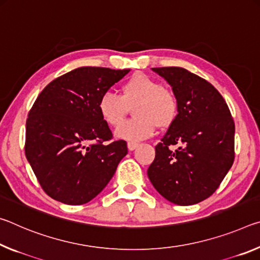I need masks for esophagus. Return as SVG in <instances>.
<instances>
[{
  "mask_svg": "<svg viewBox=\"0 0 260 260\" xmlns=\"http://www.w3.org/2000/svg\"><path fill=\"white\" fill-rule=\"evenodd\" d=\"M139 144L138 143H135V142H129L127 143V148H129V151H134L136 148L138 147Z\"/></svg>",
  "mask_w": 260,
  "mask_h": 260,
  "instance_id": "34e87169",
  "label": "esophagus"
}]
</instances>
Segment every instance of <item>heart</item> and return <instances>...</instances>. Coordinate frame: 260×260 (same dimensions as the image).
I'll list each match as a JSON object with an SVG mask.
<instances>
[{"label":"heart","mask_w":260,"mask_h":260,"mask_svg":"<svg viewBox=\"0 0 260 260\" xmlns=\"http://www.w3.org/2000/svg\"><path fill=\"white\" fill-rule=\"evenodd\" d=\"M133 105L135 118L122 123L128 107ZM98 112L106 124L117 126L122 123L115 131L117 138L138 142L154 134L156 125L168 127L175 122L178 101L158 80L137 74L123 84L121 95L104 93L98 102Z\"/></svg>","instance_id":"1"}]
</instances>
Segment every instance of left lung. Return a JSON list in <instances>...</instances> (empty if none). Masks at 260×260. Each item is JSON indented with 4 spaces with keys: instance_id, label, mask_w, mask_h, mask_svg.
<instances>
[{
    "instance_id": "left-lung-1",
    "label": "left lung",
    "mask_w": 260,
    "mask_h": 260,
    "mask_svg": "<svg viewBox=\"0 0 260 260\" xmlns=\"http://www.w3.org/2000/svg\"><path fill=\"white\" fill-rule=\"evenodd\" d=\"M178 101L175 122L155 146L147 175L155 190L177 205H193L219 188L235 158V123L218 90L178 67L152 68ZM179 144L172 151L169 147Z\"/></svg>"
}]
</instances>
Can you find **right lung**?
Here are the masks:
<instances>
[{
  "label": "right lung",
  "mask_w": 260,
  "mask_h": 260,
  "mask_svg": "<svg viewBox=\"0 0 260 260\" xmlns=\"http://www.w3.org/2000/svg\"><path fill=\"white\" fill-rule=\"evenodd\" d=\"M129 69L82 67L54 79L26 120L25 155L45 192L68 205L99 194L127 153L98 112L100 96Z\"/></svg>",
  "instance_id": "obj_1"
}]
</instances>
